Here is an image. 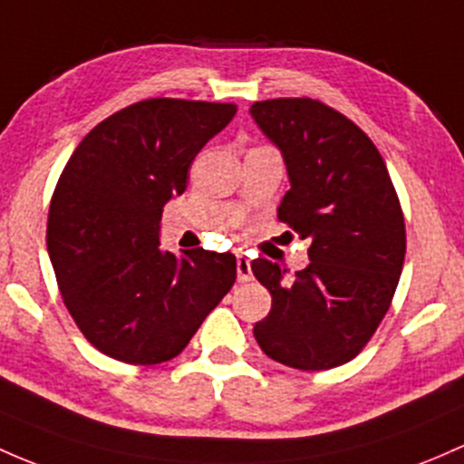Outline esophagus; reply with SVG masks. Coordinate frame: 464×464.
Returning <instances> with one entry per match:
<instances>
[{
  "label": "esophagus",
  "instance_id": "1",
  "mask_svg": "<svg viewBox=\"0 0 464 464\" xmlns=\"http://www.w3.org/2000/svg\"><path fill=\"white\" fill-rule=\"evenodd\" d=\"M237 280L240 282H248L253 277L251 273V262H248L246 256H237Z\"/></svg>",
  "mask_w": 464,
  "mask_h": 464
}]
</instances>
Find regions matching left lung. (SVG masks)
<instances>
[{
    "mask_svg": "<svg viewBox=\"0 0 464 464\" xmlns=\"http://www.w3.org/2000/svg\"><path fill=\"white\" fill-rule=\"evenodd\" d=\"M251 115L289 170L277 219L311 240V265L291 276L251 262L273 297L253 335L286 367H340L367 347L396 294L407 251L398 193L369 135L331 106L277 97L253 102Z\"/></svg>",
    "mask_w": 464,
    "mask_h": 464,
    "instance_id": "obj_1",
    "label": "left lung"
}]
</instances>
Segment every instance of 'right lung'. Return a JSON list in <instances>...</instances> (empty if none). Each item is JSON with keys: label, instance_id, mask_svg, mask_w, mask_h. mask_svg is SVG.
Returning <instances> with one entry per match:
<instances>
[{"label": "right lung", "instance_id": "obj_1", "mask_svg": "<svg viewBox=\"0 0 464 464\" xmlns=\"http://www.w3.org/2000/svg\"><path fill=\"white\" fill-rule=\"evenodd\" d=\"M236 104L150 97L95 126L62 170L46 246L77 329L126 364L182 353L236 282V256L160 248L164 204Z\"/></svg>", "mask_w": 464, "mask_h": 464}]
</instances>
